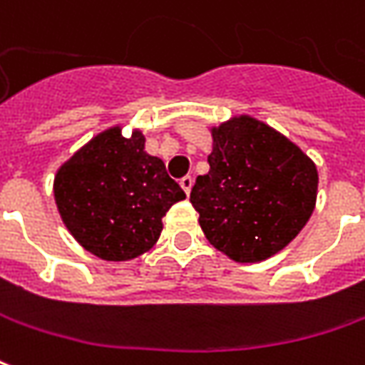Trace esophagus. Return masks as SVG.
Listing matches in <instances>:
<instances>
[{
	"mask_svg": "<svg viewBox=\"0 0 365 365\" xmlns=\"http://www.w3.org/2000/svg\"><path fill=\"white\" fill-rule=\"evenodd\" d=\"M180 185H182L183 191L190 195L191 187H193V178H191V175H185V178H182V180H180Z\"/></svg>",
	"mask_w": 365,
	"mask_h": 365,
	"instance_id": "obj_1",
	"label": "esophagus"
}]
</instances>
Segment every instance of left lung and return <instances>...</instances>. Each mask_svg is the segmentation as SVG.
<instances>
[{"label":"left lung","mask_w":365,"mask_h":365,"mask_svg":"<svg viewBox=\"0 0 365 365\" xmlns=\"http://www.w3.org/2000/svg\"><path fill=\"white\" fill-rule=\"evenodd\" d=\"M209 172L190 201L207 241L235 262H261L282 251L312 215L318 170L287 136L253 116L211 128Z\"/></svg>","instance_id":"1"}]
</instances>
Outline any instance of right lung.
Here are the masks:
<instances>
[{"label": "right lung", "instance_id": "right-lung-1", "mask_svg": "<svg viewBox=\"0 0 365 365\" xmlns=\"http://www.w3.org/2000/svg\"><path fill=\"white\" fill-rule=\"evenodd\" d=\"M142 130L122 126L96 134L55 174L58 215L76 243L103 261H130L150 251L164 229L162 217L185 200L165 164L144 150Z\"/></svg>", "mask_w": 365, "mask_h": 365}]
</instances>
